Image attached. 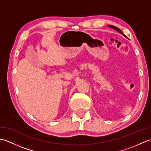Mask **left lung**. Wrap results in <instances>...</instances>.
<instances>
[{"instance_id": "8db88e82", "label": "left lung", "mask_w": 151, "mask_h": 151, "mask_svg": "<svg viewBox=\"0 0 151 151\" xmlns=\"http://www.w3.org/2000/svg\"><path fill=\"white\" fill-rule=\"evenodd\" d=\"M108 27H110V28H113V29H114V30H115L116 31H117L119 33H120V34H123L124 36H125L123 34V32H121V30L119 29V28H118L117 27H115V26H113V25H108Z\"/></svg>"}]
</instances>
